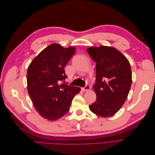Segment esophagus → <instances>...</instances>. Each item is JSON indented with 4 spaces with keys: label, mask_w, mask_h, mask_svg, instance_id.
Instances as JSON below:
<instances>
[{
    "label": "esophagus",
    "mask_w": 155,
    "mask_h": 155,
    "mask_svg": "<svg viewBox=\"0 0 155 155\" xmlns=\"http://www.w3.org/2000/svg\"><path fill=\"white\" fill-rule=\"evenodd\" d=\"M90 89H91V86L89 85H85V87L82 88L81 90L83 92H87V91H88L89 90H90Z\"/></svg>",
    "instance_id": "34e87169"
}]
</instances>
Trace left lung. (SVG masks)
<instances>
[{
    "instance_id": "8db88e82",
    "label": "left lung",
    "mask_w": 155,
    "mask_h": 155,
    "mask_svg": "<svg viewBox=\"0 0 155 155\" xmlns=\"http://www.w3.org/2000/svg\"><path fill=\"white\" fill-rule=\"evenodd\" d=\"M87 51L96 63L93 86L96 100L89 108L103 118L112 116L120 109L129 94L132 83L130 63L120 51L110 46H92Z\"/></svg>"
}]
</instances>
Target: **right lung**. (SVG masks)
<instances>
[{
    "instance_id": "add662e5",
    "label": "right lung",
    "mask_w": 155,
    "mask_h": 155,
    "mask_svg": "<svg viewBox=\"0 0 155 155\" xmlns=\"http://www.w3.org/2000/svg\"><path fill=\"white\" fill-rule=\"evenodd\" d=\"M76 52L72 46L64 48L51 44L37 55L28 68V92L39 114L51 121L66 114L74 96L81 91L64 82V68Z\"/></svg>"
}]
</instances>
